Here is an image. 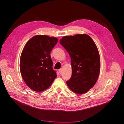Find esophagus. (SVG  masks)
<instances>
[{"label":"esophagus","mask_w":124,"mask_h":124,"mask_svg":"<svg viewBox=\"0 0 124 124\" xmlns=\"http://www.w3.org/2000/svg\"><path fill=\"white\" fill-rule=\"evenodd\" d=\"M59 73H60V74H61L62 72H63V70H62V69H60L59 70Z\"/></svg>","instance_id":"esophagus-1"}]
</instances>
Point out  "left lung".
Listing matches in <instances>:
<instances>
[{"label": "left lung", "instance_id": "left-lung-1", "mask_svg": "<svg viewBox=\"0 0 124 124\" xmlns=\"http://www.w3.org/2000/svg\"><path fill=\"white\" fill-rule=\"evenodd\" d=\"M60 44L71 58L72 75L66 82L69 88L78 94L86 93L95 85L100 70L98 48L86 34L63 36Z\"/></svg>", "mask_w": 124, "mask_h": 124}]
</instances>
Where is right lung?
<instances>
[{"mask_svg": "<svg viewBox=\"0 0 124 124\" xmlns=\"http://www.w3.org/2000/svg\"><path fill=\"white\" fill-rule=\"evenodd\" d=\"M58 42L56 37L37 35L25 45L20 61V69L24 81L36 92L49 88L57 77L53 69L51 51Z\"/></svg>", "mask_w": 124, "mask_h": 124, "instance_id": "right-lung-1", "label": "right lung"}]
</instances>
